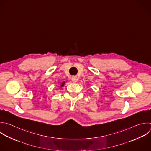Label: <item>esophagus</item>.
I'll use <instances>...</instances> for the list:
<instances>
[{"mask_svg": "<svg viewBox=\"0 0 151 151\" xmlns=\"http://www.w3.org/2000/svg\"><path fill=\"white\" fill-rule=\"evenodd\" d=\"M77 80H78V78L77 77H73V78H72V81L73 82V83H76L77 81Z\"/></svg>", "mask_w": 151, "mask_h": 151, "instance_id": "obj_1", "label": "esophagus"}]
</instances>
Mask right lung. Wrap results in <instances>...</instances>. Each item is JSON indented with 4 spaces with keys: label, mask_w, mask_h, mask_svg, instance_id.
Segmentation results:
<instances>
[{
    "label": "right lung",
    "mask_w": 151,
    "mask_h": 151,
    "mask_svg": "<svg viewBox=\"0 0 151 151\" xmlns=\"http://www.w3.org/2000/svg\"><path fill=\"white\" fill-rule=\"evenodd\" d=\"M64 83H65V82H64H64H63V83H61V87H63V86H64Z\"/></svg>",
    "instance_id": "obj_1"
}]
</instances>
